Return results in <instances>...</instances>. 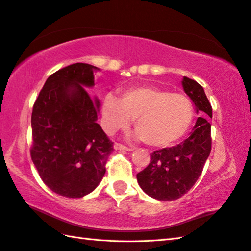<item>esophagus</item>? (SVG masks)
Instances as JSON below:
<instances>
[{
  "label": "esophagus",
  "instance_id": "esophagus-1",
  "mask_svg": "<svg viewBox=\"0 0 251 251\" xmlns=\"http://www.w3.org/2000/svg\"><path fill=\"white\" fill-rule=\"evenodd\" d=\"M114 148L117 150H124V151H131V148H128V147H126L122 144H115L114 145Z\"/></svg>",
  "mask_w": 251,
  "mask_h": 251
}]
</instances>
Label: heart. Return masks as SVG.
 Returning <instances> with one entry per match:
<instances>
[{
  "label": "heart",
  "instance_id": "b5f03b06",
  "mask_svg": "<svg viewBox=\"0 0 251 251\" xmlns=\"http://www.w3.org/2000/svg\"><path fill=\"white\" fill-rule=\"evenodd\" d=\"M193 119L194 106L187 97L153 86L128 88L121 100L109 93L102 103V126L107 134L126 129L136 120L137 138L158 148L183 138Z\"/></svg>",
  "mask_w": 251,
  "mask_h": 251
}]
</instances>
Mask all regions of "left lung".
Wrapping results in <instances>:
<instances>
[{
	"mask_svg": "<svg viewBox=\"0 0 251 251\" xmlns=\"http://www.w3.org/2000/svg\"><path fill=\"white\" fill-rule=\"evenodd\" d=\"M181 86L196 113L203 117H198L187 139L151 153L149 165L137 174L141 189L156 200L172 201L187 193L202 173L211 152V124L207 119L212 117V107L197 81L184 77Z\"/></svg>",
	"mask_w": 251,
	"mask_h": 251,
	"instance_id": "obj_1",
	"label": "left lung"
}]
</instances>
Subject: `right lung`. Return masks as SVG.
Here are the masks:
<instances>
[{
    "label": "right lung",
    "mask_w": 251,
    "mask_h": 251,
    "mask_svg": "<svg viewBox=\"0 0 251 251\" xmlns=\"http://www.w3.org/2000/svg\"><path fill=\"white\" fill-rule=\"evenodd\" d=\"M100 68L76 63L48 78L33 104L31 159L43 183L67 198H81L100 184L113 142L98 124L100 101L88 88Z\"/></svg>",
    "instance_id": "obj_1"
}]
</instances>
